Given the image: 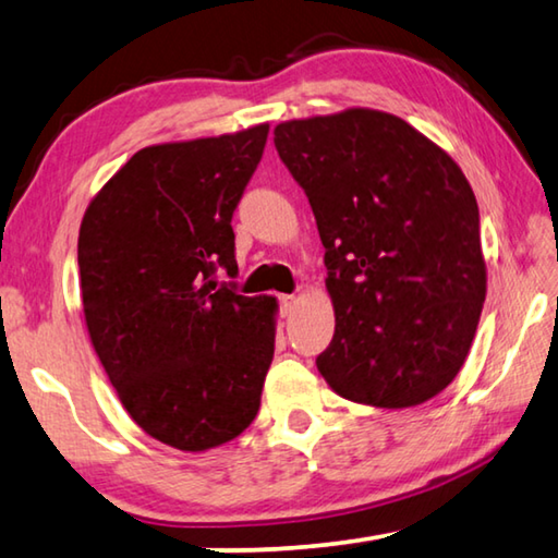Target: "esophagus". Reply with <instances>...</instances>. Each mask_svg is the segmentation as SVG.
I'll return each instance as SVG.
<instances>
[{"mask_svg":"<svg viewBox=\"0 0 558 558\" xmlns=\"http://www.w3.org/2000/svg\"><path fill=\"white\" fill-rule=\"evenodd\" d=\"M295 305H298V298H295V295H280V310H282V315H290L292 310H295Z\"/></svg>","mask_w":558,"mask_h":558,"instance_id":"obj_1","label":"esophagus"}]
</instances>
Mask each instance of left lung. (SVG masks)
I'll return each instance as SVG.
<instances>
[{
    "label": "left lung",
    "mask_w": 558,
    "mask_h": 558,
    "mask_svg": "<svg viewBox=\"0 0 558 558\" xmlns=\"http://www.w3.org/2000/svg\"><path fill=\"white\" fill-rule=\"evenodd\" d=\"M325 245L329 389L376 409L438 396L465 364L487 295L480 211L456 159L399 116L347 108L272 130Z\"/></svg>",
    "instance_id": "8db88e82"
}]
</instances>
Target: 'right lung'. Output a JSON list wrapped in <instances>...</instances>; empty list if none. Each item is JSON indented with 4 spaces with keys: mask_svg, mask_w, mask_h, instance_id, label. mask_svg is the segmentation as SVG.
Here are the masks:
<instances>
[{
    "mask_svg": "<svg viewBox=\"0 0 558 558\" xmlns=\"http://www.w3.org/2000/svg\"><path fill=\"white\" fill-rule=\"evenodd\" d=\"M268 122L143 147L81 221V302L122 409L182 452L239 438L260 409L278 300L219 288L235 276L231 216L263 157Z\"/></svg>",
    "mask_w": 558,
    "mask_h": 558,
    "instance_id": "obj_1",
    "label": "right lung"
}]
</instances>
